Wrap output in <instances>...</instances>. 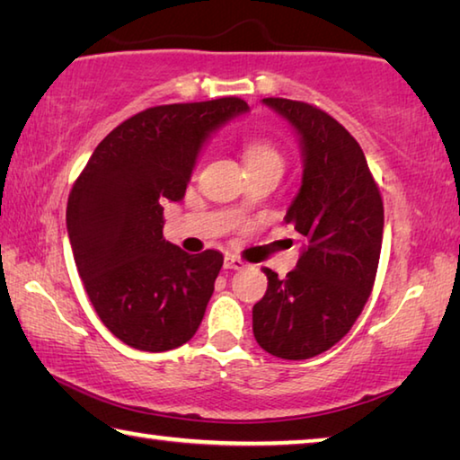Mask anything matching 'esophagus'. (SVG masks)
I'll return each instance as SVG.
<instances>
[{
  "mask_svg": "<svg viewBox=\"0 0 460 460\" xmlns=\"http://www.w3.org/2000/svg\"><path fill=\"white\" fill-rule=\"evenodd\" d=\"M223 266H225V270H243L245 268V261L235 258V255H225Z\"/></svg>",
  "mask_w": 460,
  "mask_h": 460,
  "instance_id": "obj_1",
  "label": "esophagus"
}]
</instances>
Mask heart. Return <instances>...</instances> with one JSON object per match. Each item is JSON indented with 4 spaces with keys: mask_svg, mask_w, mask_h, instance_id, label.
<instances>
[{
    "mask_svg": "<svg viewBox=\"0 0 460 460\" xmlns=\"http://www.w3.org/2000/svg\"><path fill=\"white\" fill-rule=\"evenodd\" d=\"M245 162L247 166L263 164V162H278V164H282V154H279L274 144L266 142V139H252L245 146Z\"/></svg>",
    "mask_w": 460,
    "mask_h": 460,
    "instance_id": "1",
    "label": "heart"
}]
</instances>
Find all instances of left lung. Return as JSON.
<instances>
[{
    "instance_id": "1",
    "label": "left lung",
    "mask_w": 460,
    "mask_h": 460,
    "mask_svg": "<svg viewBox=\"0 0 460 460\" xmlns=\"http://www.w3.org/2000/svg\"><path fill=\"white\" fill-rule=\"evenodd\" d=\"M300 142L302 184L286 223L305 237L296 268L253 306V337L274 357H316L351 331L376 282L384 202L361 146L329 113L279 97L263 99Z\"/></svg>"
}]
</instances>
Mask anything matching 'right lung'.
Segmentation results:
<instances>
[{"label": "right lung", "mask_w": 460, "mask_h": 460, "mask_svg": "<svg viewBox=\"0 0 460 460\" xmlns=\"http://www.w3.org/2000/svg\"><path fill=\"white\" fill-rule=\"evenodd\" d=\"M243 99L158 105L115 128L76 178L66 229L95 313L115 337L162 353L197 332L223 255H190L164 239V205L182 200L207 139Z\"/></svg>", "instance_id": "obj_1"}]
</instances>
